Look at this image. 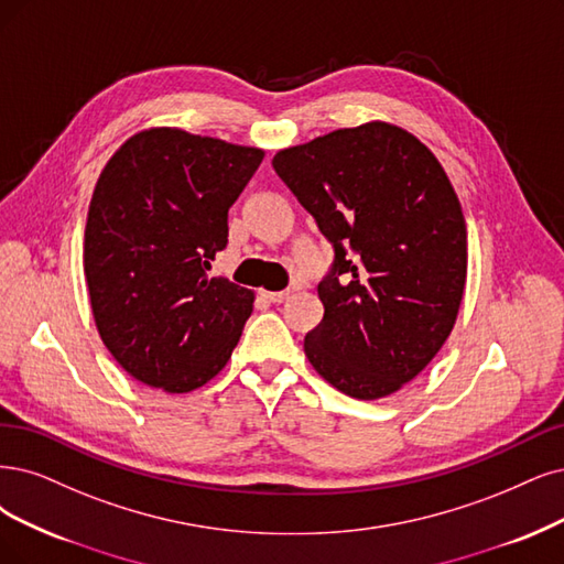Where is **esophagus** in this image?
Segmentation results:
<instances>
[{"label": "esophagus", "mask_w": 564, "mask_h": 564, "mask_svg": "<svg viewBox=\"0 0 564 564\" xmlns=\"http://www.w3.org/2000/svg\"><path fill=\"white\" fill-rule=\"evenodd\" d=\"M290 297V290H279V293H267V300L274 302V304H281Z\"/></svg>", "instance_id": "1"}]
</instances>
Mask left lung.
Listing matches in <instances>:
<instances>
[{"mask_svg":"<svg viewBox=\"0 0 564 564\" xmlns=\"http://www.w3.org/2000/svg\"><path fill=\"white\" fill-rule=\"evenodd\" d=\"M271 164L335 246L306 358L348 398H388L432 362L460 311V199L427 145L381 120L283 149Z\"/></svg>","mask_w":564,"mask_h":564,"instance_id":"left-lung-1","label":"left lung"}]
</instances>
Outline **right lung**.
<instances>
[{"instance_id":"add662e5","label":"right lung","mask_w":564,"mask_h":564,"mask_svg":"<svg viewBox=\"0 0 564 564\" xmlns=\"http://www.w3.org/2000/svg\"><path fill=\"white\" fill-rule=\"evenodd\" d=\"M262 158L253 145L151 128L104 164L83 271L99 337L137 381L191 392L232 356L256 295L208 269Z\"/></svg>"}]
</instances>
